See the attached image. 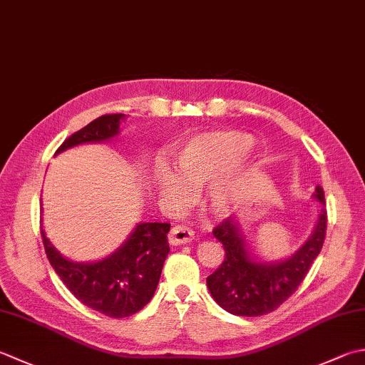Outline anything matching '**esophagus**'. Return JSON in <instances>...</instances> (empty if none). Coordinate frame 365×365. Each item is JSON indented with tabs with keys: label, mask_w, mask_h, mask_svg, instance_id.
<instances>
[{
	"label": "esophagus",
	"mask_w": 365,
	"mask_h": 365,
	"mask_svg": "<svg viewBox=\"0 0 365 365\" xmlns=\"http://www.w3.org/2000/svg\"><path fill=\"white\" fill-rule=\"evenodd\" d=\"M168 239L170 245H185L195 239V234L187 226H175L170 230Z\"/></svg>",
	"instance_id": "obj_1"
}]
</instances>
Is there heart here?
<instances>
[{
    "label": "heart",
    "instance_id": "obj_1",
    "mask_svg": "<svg viewBox=\"0 0 365 365\" xmlns=\"http://www.w3.org/2000/svg\"><path fill=\"white\" fill-rule=\"evenodd\" d=\"M253 138L237 130H213L190 135L175 150V174L164 164L155 166L152 182L164 196L185 197L187 186L207 185L202 204L213 217L226 218L235 209V196L250 170L245 161Z\"/></svg>",
    "mask_w": 365,
    "mask_h": 365
}]
</instances>
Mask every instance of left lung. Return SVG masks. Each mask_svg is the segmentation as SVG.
<instances>
[{"instance_id":"obj_1","label":"left lung","mask_w":365,"mask_h":365,"mask_svg":"<svg viewBox=\"0 0 365 365\" xmlns=\"http://www.w3.org/2000/svg\"><path fill=\"white\" fill-rule=\"evenodd\" d=\"M313 199L319 210L317 223L309 239L288 258L266 261L256 256L235 217L226 218L213 230L226 256L215 272L207 277V288L221 309L237 317H261L274 312L299 288L323 248L326 235L323 188L317 187Z\"/></svg>"}]
</instances>
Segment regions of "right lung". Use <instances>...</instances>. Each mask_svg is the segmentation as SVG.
Wrapping results in <instances>:
<instances>
[{
    "label": "right lung",
    "instance_id": "add662e5",
    "mask_svg": "<svg viewBox=\"0 0 365 365\" xmlns=\"http://www.w3.org/2000/svg\"><path fill=\"white\" fill-rule=\"evenodd\" d=\"M125 113H112L93 120L63 142L55 155L83 144H101L120 134ZM169 223H138L115 252L103 259L71 261L47 239L41 226L42 242L50 266L83 305L112 318H125L150 302L158 287L163 264L169 255Z\"/></svg>",
    "mask_w": 365,
    "mask_h": 365
}]
</instances>
